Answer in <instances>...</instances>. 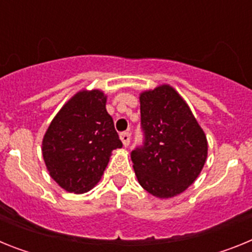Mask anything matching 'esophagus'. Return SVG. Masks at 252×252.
<instances>
[{
    "mask_svg": "<svg viewBox=\"0 0 252 252\" xmlns=\"http://www.w3.org/2000/svg\"><path fill=\"white\" fill-rule=\"evenodd\" d=\"M120 139H121L124 146H128V144H130V140H131L130 132H121L120 133Z\"/></svg>",
    "mask_w": 252,
    "mask_h": 252,
    "instance_id": "1",
    "label": "esophagus"
}]
</instances>
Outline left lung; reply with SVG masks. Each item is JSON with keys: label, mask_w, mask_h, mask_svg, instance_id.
Wrapping results in <instances>:
<instances>
[{"label": "left lung", "mask_w": 252, "mask_h": 252, "mask_svg": "<svg viewBox=\"0 0 252 252\" xmlns=\"http://www.w3.org/2000/svg\"><path fill=\"white\" fill-rule=\"evenodd\" d=\"M142 145L131 151L140 186L170 198L197 179L207 159V139L188 104L170 86L140 95Z\"/></svg>", "instance_id": "obj_1"}]
</instances>
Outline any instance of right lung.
Returning <instances> with one entry per match:
<instances>
[{
  "mask_svg": "<svg viewBox=\"0 0 252 252\" xmlns=\"http://www.w3.org/2000/svg\"><path fill=\"white\" fill-rule=\"evenodd\" d=\"M101 91H82L51 121L43 140L50 177L68 192L84 193L101 179L111 151L121 148Z\"/></svg>",
  "mask_w": 252,
  "mask_h": 252,
  "instance_id": "right-lung-1",
  "label": "right lung"
}]
</instances>
